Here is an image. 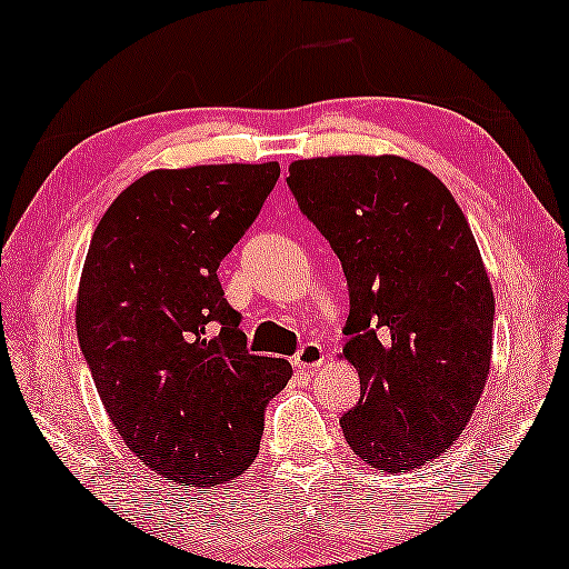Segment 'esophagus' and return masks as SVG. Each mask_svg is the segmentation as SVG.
<instances>
[{
    "mask_svg": "<svg viewBox=\"0 0 569 569\" xmlns=\"http://www.w3.org/2000/svg\"><path fill=\"white\" fill-rule=\"evenodd\" d=\"M323 360H326L323 346L313 343V340H311V343H306L301 350H298L296 358H293V366L301 368V370H308V368L323 366Z\"/></svg>",
    "mask_w": 569,
    "mask_h": 569,
    "instance_id": "esophagus-1",
    "label": "esophagus"
}]
</instances>
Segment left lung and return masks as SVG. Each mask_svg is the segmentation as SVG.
<instances>
[{
	"label": "left lung",
	"instance_id": "left-lung-1",
	"mask_svg": "<svg viewBox=\"0 0 569 569\" xmlns=\"http://www.w3.org/2000/svg\"><path fill=\"white\" fill-rule=\"evenodd\" d=\"M301 211L343 263V353L360 400L340 418L350 450L383 472L440 458L488 383L495 296L470 223L436 173L392 157L288 167Z\"/></svg>",
	"mask_w": 569,
	"mask_h": 569
}]
</instances>
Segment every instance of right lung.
<instances>
[{"label":"right lung","mask_w":569,"mask_h":569,"mask_svg":"<svg viewBox=\"0 0 569 569\" xmlns=\"http://www.w3.org/2000/svg\"><path fill=\"white\" fill-rule=\"evenodd\" d=\"M281 167L157 169L123 189L91 236L77 336L121 440L189 488L251 468L263 410L293 368L251 356L219 263L261 211Z\"/></svg>","instance_id":"add662e5"}]
</instances>
